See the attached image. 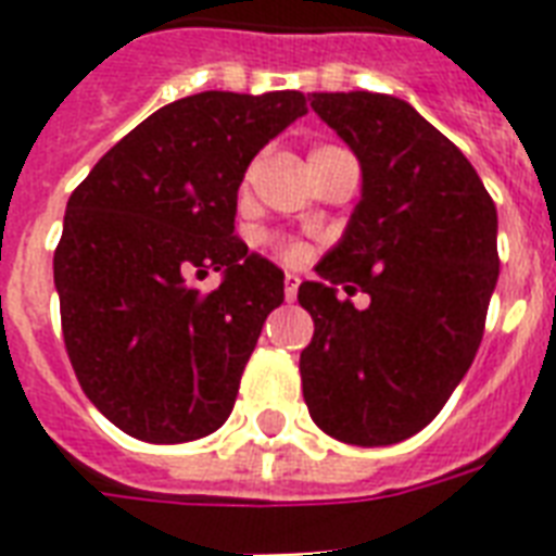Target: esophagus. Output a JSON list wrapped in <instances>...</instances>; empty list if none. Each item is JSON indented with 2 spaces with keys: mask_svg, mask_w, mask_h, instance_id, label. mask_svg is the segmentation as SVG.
Here are the masks:
<instances>
[{
  "mask_svg": "<svg viewBox=\"0 0 556 556\" xmlns=\"http://www.w3.org/2000/svg\"><path fill=\"white\" fill-rule=\"evenodd\" d=\"M296 288H300V277L286 274V300H296Z\"/></svg>",
  "mask_w": 556,
  "mask_h": 556,
  "instance_id": "obj_1",
  "label": "esophagus"
}]
</instances>
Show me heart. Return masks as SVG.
<instances>
[{"mask_svg": "<svg viewBox=\"0 0 556 556\" xmlns=\"http://www.w3.org/2000/svg\"><path fill=\"white\" fill-rule=\"evenodd\" d=\"M279 253H282V260H288V262H294V260H300V256H303L300 244H291V242L279 244Z\"/></svg>", "mask_w": 556, "mask_h": 556, "instance_id": "1", "label": "heart"}]
</instances>
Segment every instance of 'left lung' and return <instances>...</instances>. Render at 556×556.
Here are the masks:
<instances>
[{"instance_id":"left-lung-1","label":"left lung","mask_w":556,"mask_h":556,"mask_svg":"<svg viewBox=\"0 0 556 556\" xmlns=\"http://www.w3.org/2000/svg\"><path fill=\"white\" fill-rule=\"evenodd\" d=\"M312 109L357 155L364 190L320 282L296 294L314 320L303 397L331 439L397 444L441 413L479 352L500 279L496 204L406 100L314 91ZM334 285L369 293L370 308L338 301Z\"/></svg>"}]
</instances>
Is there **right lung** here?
<instances>
[{"label":"right lung","mask_w":556,"mask_h":556,"mask_svg":"<svg viewBox=\"0 0 556 556\" xmlns=\"http://www.w3.org/2000/svg\"><path fill=\"white\" fill-rule=\"evenodd\" d=\"M308 112L303 91H201L94 164L54 251L63 340L89 401L132 439L181 444L227 421L282 270L233 236L253 155ZM222 269L213 292L192 276Z\"/></svg>","instance_id":"1"}]
</instances>
